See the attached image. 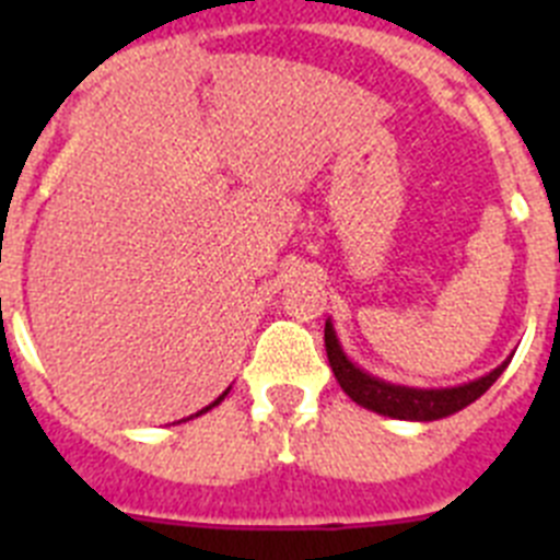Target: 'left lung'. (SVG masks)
Returning <instances> with one entry per match:
<instances>
[{
  "instance_id": "1",
  "label": "left lung",
  "mask_w": 560,
  "mask_h": 560,
  "mask_svg": "<svg viewBox=\"0 0 560 560\" xmlns=\"http://www.w3.org/2000/svg\"><path fill=\"white\" fill-rule=\"evenodd\" d=\"M325 350H328V361L334 368L336 381L339 387L350 395V398L364 409H373L378 415H387V418L398 420H440L448 418V415L459 412L468 404L479 398V395L488 393L493 381L504 373L508 361H502L497 370H491L488 375L477 381H468L463 387H446V389H418V387H400V384H389V381H381L375 375L364 373L361 368H355L353 361L345 355L339 339H336V330L330 325V319L325 323Z\"/></svg>"
}]
</instances>
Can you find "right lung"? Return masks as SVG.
<instances>
[{
    "instance_id": "obj_1",
    "label": "right lung",
    "mask_w": 560,
    "mask_h": 560,
    "mask_svg": "<svg viewBox=\"0 0 560 560\" xmlns=\"http://www.w3.org/2000/svg\"><path fill=\"white\" fill-rule=\"evenodd\" d=\"M226 393H230V389H226ZM224 393V395H226ZM224 395H219V398H215V400H212V404H210V407H205V409H201V412H196V415H190V418H199V415H205V412H210V409L212 407H219V404H221V400H224ZM190 418H187V420H190Z\"/></svg>"
}]
</instances>
